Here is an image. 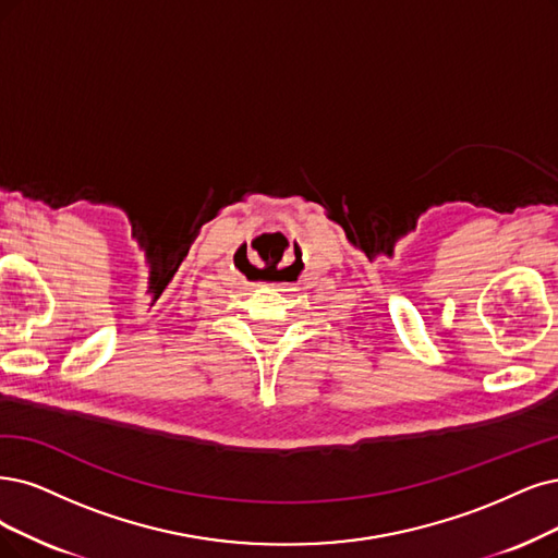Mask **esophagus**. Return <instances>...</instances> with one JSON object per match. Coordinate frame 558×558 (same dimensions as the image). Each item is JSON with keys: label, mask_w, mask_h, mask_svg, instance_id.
<instances>
[{"label": "esophagus", "mask_w": 558, "mask_h": 558, "mask_svg": "<svg viewBox=\"0 0 558 558\" xmlns=\"http://www.w3.org/2000/svg\"><path fill=\"white\" fill-rule=\"evenodd\" d=\"M278 278H280V280H290V268H282V271L278 274ZM282 284H284V282H282Z\"/></svg>", "instance_id": "1"}]
</instances>
